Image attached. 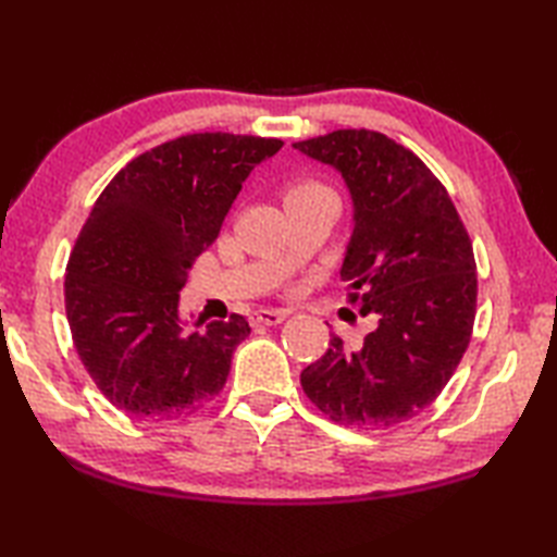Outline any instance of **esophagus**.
<instances>
[{
    "label": "esophagus",
    "mask_w": 557,
    "mask_h": 557,
    "mask_svg": "<svg viewBox=\"0 0 557 557\" xmlns=\"http://www.w3.org/2000/svg\"><path fill=\"white\" fill-rule=\"evenodd\" d=\"M288 314H290L288 310H257L252 314V321H255V324H262V326H276Z\"/></svg>",
    "instance_id": "obj_1"
}]
</instances>
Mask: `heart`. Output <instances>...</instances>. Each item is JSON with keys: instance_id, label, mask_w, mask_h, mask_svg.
<instances>
[{"instance_id": "obj_1", "label": "heart", "mask_w": 557, "mask_h": 557, "mask_svg": "<svg viewBox=\"0 0 557 557\" xmlns=\"http://www.w3.org/2000/svg\"><path fill=\"white\" fill-rule=\"evenodd\" d=\"M319 190H329L326 185H321L317 181H300V183H293L288 193H286V200H293V197H300V195H310V193H319Z\"/></svg>"}]
</instances>
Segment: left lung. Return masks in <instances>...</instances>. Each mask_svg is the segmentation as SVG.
I'll list each match as a JSON object with an SVG mask.
<instances>
[{"label":"left lung","mask_w":557,"mask_h":557,"mask_svg":"<svg viewBox=\"0 0 557 557\" xmlns=\"http://www.w3.org/2000/svg\"><path fill=\"white\" fill-rule=\"evenodd\" d=\"M343 176L352 236L341 278L376 329L360 348L331 336L300 383L333 422L388 429L436 400L472 338V240L443 183L414 152L376 131H333L293 145Z\"/></svg>","instance_id":"1"}]
</instances>
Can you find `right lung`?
Wrapping results in <instances>:
<instances>
[{
	"mask_svg": "<svg viewBox=\"0 0 557 557\" xmlns=\"http://www.w3.org/2000/svg\"><path fill=\"white\" fill-rule=\"evenodd\" d=\"M276 138L193 133L135 157L97 197L69 257L73 345L104 398L135 419L197 412L224 388L250 324L181 319L195 257L219 236L250 171Z\"/></svg>",
	"mask_w": 557,
	"mask_h": 557,
	"instance_id": "1",
	"label": "right lung"
}]
</instances>
